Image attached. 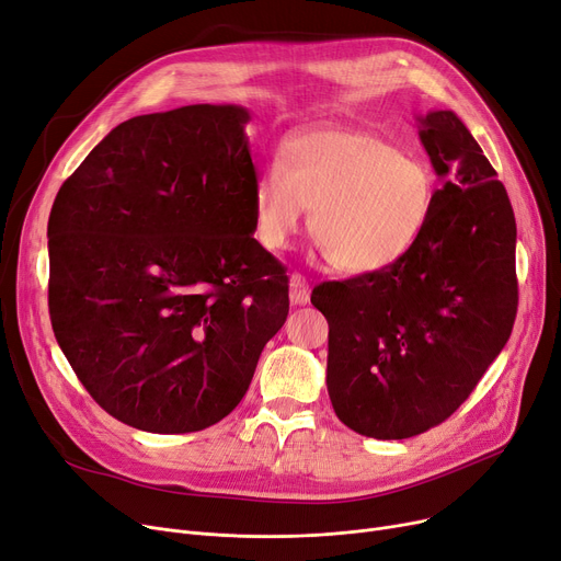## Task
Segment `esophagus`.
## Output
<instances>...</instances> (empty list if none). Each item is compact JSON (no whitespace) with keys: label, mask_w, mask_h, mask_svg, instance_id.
<instances>
[{"label":"esophagus","mask_w":561,"mask_h":561,"mask_svg":"<svg viewBox=\"0 0 561 561\" xmlns=\"http://www.w3.org/2000/svg\"><path fill=\"white\" fill-rule=\"evenodd\" d=\"M289 299L295 306H306L310 301V287L301 274L289 276Z\"/></svg>","instance_id":"esophagus-1"}]
</instances>
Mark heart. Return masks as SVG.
Returning <instances> with one entry per match:
<instances>
[{
	"label": "heart",
	"instance_id": "b5f03b06",
	"mask_svg": "<svg viewBox=\"0 0 561 561\" xmlns=\"http://www.w3.org/2000/svg\"><path fill=\"white\" fill-rule=\"evenodd\" d=\"M436 178L422 157L369 131L312 127L291 135L278 167L251 194L257 242L280 251L310 211V237L342 274H375L402 260L432 217Z\"/></svg>",
	"mask_w": 561,
	"mask_h": 561
}]
</instances>
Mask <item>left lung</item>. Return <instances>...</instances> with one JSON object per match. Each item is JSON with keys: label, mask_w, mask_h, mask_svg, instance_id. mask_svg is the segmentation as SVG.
I'll list each match as a JSON object with an SVG mask.
<instances>
[{"label": "left lung", "mask_w": 561, "mask_h": 561, "mask_svg": "<svg viewBox=\"0 0 561 561\" xmlns=\"http://www.w3.org/2000/svg\"><path fill=\"white\" fill-rule=\"evenodd\" d=\"M420 141L445 178L415 247L392 266L312 289L329 322L327 386L350 430L399 440L455 413L497 358L518 310L516 219L455 112Z\"/></svg>", "instance_id": "left-lung-1"}]
</instances>
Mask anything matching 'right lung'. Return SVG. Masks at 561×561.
<instances>
[{
	"mask_svg": "<svg viewBox=\"0 0 561 561\" xmlns=\"http://www.w3.org/2000/svg\"><path fill=\"white\" fill-rule=\"evenodd\" d=\"M249 121L237 104L129 118L51 205V329L89 394L135 430L224 420L287 319L285 266L253 237Z\"/></svg>",
	"mask_w": 561,
	"mask_h": 561,
	"instance_id": "right-lung-1",
	"label": "right lung"
}]
</instances>
